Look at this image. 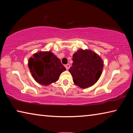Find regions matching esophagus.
Returning a JSON list of instances; mask_svg holds the SVG:
<instances>
[{
    "mask_svg": "<svg viewBox=\"0 0 133 133\" xmlns=\"http://www.w3.org/2000/svg\"><path fill=\"white\" fill-rule=\"evenodd\" d=\"M65 67H66V69L67 70H69L70 67V65L69 64H67L66 66H65Z\"/></svg>",
    "mask_w": 133,
    "mask_h": 133,
    "instance_id": "esophagus-1",
    "label": "esophagus"
}]
</instances>
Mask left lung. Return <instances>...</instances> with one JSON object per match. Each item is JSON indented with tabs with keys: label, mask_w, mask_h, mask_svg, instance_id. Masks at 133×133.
<instances>
[{
	"label": "left lung",
	"mask_w": 133,
	"mask_h": 133,
	"mask_svg": "<svg viewBox=\"0 0 133 133\" xmlns=\"http://www.w3.org/2000/svg\"><path fill=\"white\" fill-rule=\"evenodd\" d=\"M73 61L69 72L76 85L86 89L97 82L103 69V62L97 54L80 49L73 55Z\"/></svg>",
	"instance_id": "1"
}]
</instances>
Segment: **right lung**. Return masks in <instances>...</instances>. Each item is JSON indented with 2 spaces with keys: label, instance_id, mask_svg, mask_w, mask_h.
Segmentation results:
<instances>
[{
  "label": "right lung",
  "instance_id": "add662e5",
  "mask_svg": "<svg viewBox=\"0 0 133 133\" xmlns=\"http://www.w3.org/2000/svg\"><path fill=\"white\" fill-rule=\"evenodd\" d=\"M29 68L33 77L39 84L48 85L57 81L66 69L60 59L51 51H40L29 60Z\"/></svg>",
  "mask_w": 133,
  "mask_h": 133
}]
</instances>
